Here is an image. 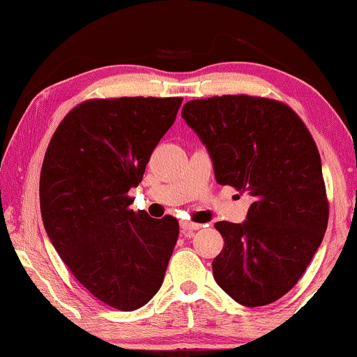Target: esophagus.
Returning a JSON list of instances; mask_svg holds the SVG:
<instances>
[{"mask_svg":"<svg viewBox=\"0 0 357 357\" xmlns=\"http://www.w3.org/2000/svg\"><path fill=\"white\" fill-rule=\"evenodd\" d=\"M202 225H199V223H193V222H188V220H182V222H180V228H182V231H183V235H190L192 231H195V230H199Z\"/></svg>","mask_w":357,"mask_h":357,"instance_id":"34e87169","label":"esophagus"}]
</instances>
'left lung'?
<instances>
[{"label": "left lung", "mask_w": 357, "mask_h": 357, "mask_svg": "<svg viewBox=\"0 0 357 357\" xmlns=\"http://www.w3.org/2000/svg\"><path fill=\"white\" fill-rule=\"evenodd\" d=\"M182 117L208 149L220 185L253 197L245 223H215L225 240L212 263L215 281L243 306L280 300L306 271L328 227L313 135L288 104L258 96L193 99Z\"/></svg>", "instance_id": "8db88e82"}]
</instances>
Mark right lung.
Masks as SVG:
<instances>
[{"instance_id":"add662e5","label":"right lung","mask_w":357,"mask_h":357,"mask_svg":"<svg viewBox=\"0 0 357 357\" xmlns=\"http://www.w3.org/2000/svg\"><path fill=\"white\" fill-rule=\"evenodd\" d=\"M182 100H84L66 114L44 153V228L74 278L116 310L134 311L152 300L177 243V218L134 212L129 190L142 182Z\"/></svg>"}]
</instances>
